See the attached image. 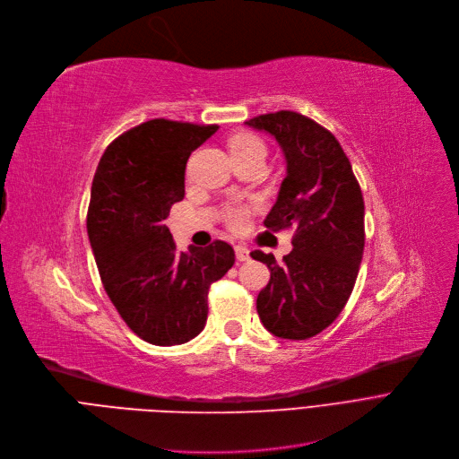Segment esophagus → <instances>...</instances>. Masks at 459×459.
<instances>
[{
    "mask_svg": "<svg viewBox=\"0 0 459 459\" xmlns=\"http://www.w3.org/2000/svg\"><path fill=\"white\" fill-rule=\"evenodd\" d=\"M235 255H237L238 261H248L250 259V250L243 245H237L235 247Z\"/></svg>",
    "mask_w": 459,
    "mask_h": 459,
    "instance_id": "1",
    "label": "esophagus"
}]
</instances>
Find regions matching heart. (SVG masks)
Here are the masks:
<instances>
[{"label":"heart","instance_id":"obj_1","mask_svg":"<svg viewBox=\"0 0 459 459\" xmlns=\"http://www.w3.org/2000/svg\"><path fill=\"white\" fill-rule=\"evenodd\" d=\"M230 147H231V152H238V151H264L265 152V143L261 142L259 136H255L252 133L235 134L230 142ZM254 209H255L254 204H231L222 211V218L231 231L241 233L248 228L250 214L254 212Z\"/></svg>","mask_w":459,"mask_h":459}]
</instances>
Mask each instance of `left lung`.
<instances>
[{
    "label": "left lung",
    "mask_w": 459,
    "mask_h": 459,
    "mask_svg": "<svg viewBox=\"0 0 459 459\" xmlns=\"http://www.w3.org/2000/svg\"><path fill=\"white\" fill-rule=\"evenodd\" d=\"M283 149L288 176L265 218L273 231L293 228V250L250 255L271 271L257 314L278 338L307 340L326 329L351 297L364 252V198L351 162L331 130L280 110L247 121Z\"/></svg>",
    "instance_id": "1"
}]
</instances>
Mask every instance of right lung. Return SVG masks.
Masks as SVG:
<instances>
[{
	"label": "right lung",
	"instance_id": "obj_1",
	"mask_svg": "<svg viewBox=\"0 0 459 459\" xmlns=\"http://www.w3.org/2000/svg\"><path fill=\"white\" fill-rule=\"evenodd\" d=\"M218 130L151 119L106 147L97 166L87 233L102 286L123 321L152 345L198 336L207 321V293L235 264L226 241L178 252L164 221L185 198L190 152Z\"/></svg>",
	"mask_w": 459,
	"mask_h": 459
}]
</instances>
